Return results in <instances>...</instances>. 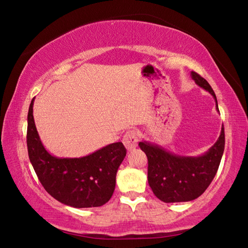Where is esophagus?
Returning <instances> with one entry per match:
<instances>
[{
    "label": "esophagus",
    "mask_w": 248,
    "mask_h": 248,
    "mask_svg": "<svg viewBox=\"0 0 248 248\" xmlns=\"http://www.w3.org/2000/svg\"><path fill=\"white\" fill-rule=\"evenodd\" d=\"M139 141V133L134 130H129L128 132H125L123 139V143L125 146V148L128 150L134 149L138 146Z\"/></svg>",
    "instance_id": "1"
}]
</instances>
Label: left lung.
<instances>
[{"mask_svg": "<svg viewBox=\"0 0 248 248\" xmlns=\"http://www.w3.org/2000/svg\"><path fill=\"white\" fill-rule=\"evenodd\" d=\"M191 76L198 86L212 94L219 112L210 84L196 72L192 71ZM139 146L148 157V183L155 196L167 203L191 202L208 188L217 175L225 148L224 125L217 143L199 156L178 155L146 140Z\"/></svg>", "mask_w": 248, "mask_h": 248, "instance_id": "obj_1", "label": "left lung"}]
</instances>
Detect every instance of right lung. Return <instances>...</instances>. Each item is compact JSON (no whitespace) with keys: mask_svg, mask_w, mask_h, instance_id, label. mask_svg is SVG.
Segmentation results:
<instances>
[{"mask_svg":"<svg viewBox=\"0 0 248 248\" xmlns=\"http://www.w3.org/2000/svg\"><path fill=\"white\" fill-rule=\"evenodd\" d=\"M34 99L28 114L29 157L40 183L52 197L73 208L107 203L116 186V173L127 150L113 143L82 157H56L41 143L33 116Z\"/></svg>","mask_w":248,"mask_h":248,"instance_id":"right-lung-1","label":"right lung"}]
</instances>
